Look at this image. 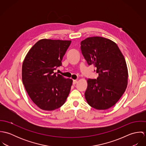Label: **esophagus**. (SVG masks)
Masks as SVG:
<instances>
[{
	"label": "esophagus",
	"mask_w": 146,
	"mask_h": 146,
	"mask_svg": "<svg viewBox=\"0 0 146 146\" xmlns=\"http://www.w3.org/2000/svg\"><path fill=\"white\" fill-rule=\"evenodd\" d=\"M77 82H78V80H73V82H72V84H73L74 85H75V84H76L77 83Z\"/></svg>",
	"instance_id": "obj_1"
}]
</instances>
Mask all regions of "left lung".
<instances>
[{
	"label": "left lung",
	"instance_id": "8db88e82",
	"mask_svg": "<svg viewBox=\"0 0 146 146\" xmlns=\"http://www.w3.org/2000/svg\"><path fill=\"white\" fill-rule=\"evenodd\" d=\"M81 50L88 65H94L98 74L88 79L85 97L91 107L107 110L116 104L125 92L128 72L125 58L115 42L100 36L81 42Z\"/></svg>",
	"mask_w": 146,
	"mask_h": 146
}]
</instances>
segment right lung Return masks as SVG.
<instances>
[{"label": "right lung", "instance_id": "1", "mask_svg": "<svg viewBox=\"0 0 146 146\" xmlns=\"http://www.w3.org/2000/svg\"><path fill=\"white\" fill-rule=\"evenodd\" d=\"M71 40L44 39L30 49L22 63V79L33 102L40 109L53 111L64 104L72 80L53 71L62 60Z\"/></svg>", "mask_w": 146, "mask_h": 146}]
</instances>
